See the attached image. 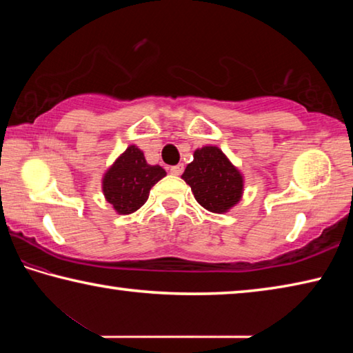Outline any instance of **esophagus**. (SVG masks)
I'll return each mask as SVG.
<instances>
[{"mask_svg": "<svg viewBox=\"0 0 353 353\" xmlns=\"http://www.w3.org/2000/svg\"><path fill=\"white\" fill-rule=\"evenodd\" d=\"M170 172H171L172 176H181L182 172H183V165L181 163V165H174V166H171Z\"/></svg>", "mask_w": 353, "mask_h": 353, "instance_id": "1", "label": "esophagus"}]
</instances>
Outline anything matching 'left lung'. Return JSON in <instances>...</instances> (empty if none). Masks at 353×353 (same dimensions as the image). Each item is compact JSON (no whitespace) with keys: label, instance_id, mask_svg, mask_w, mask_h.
Masks as SVG:
<instances>
[{"label":"left lung","instance_id":"obj_1","mask_svg":"<svg viewBox=\"0 0 353 353\" xmlns=\"http://www.w3.org/2000/svg\"><path fill=\"white\" fill-rule=\"evenodd\" d=\"M193 157L182 179L193 190L196 201L213 213H224L234 207L243 193L240 171L216 146L196 149Z\"/></svg>","mask_w":353,"mask_h":353}]
</instances>
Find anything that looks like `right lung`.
<instances>
[{"label":"right lung","mask_w":353,"mask_h":353,"mask_svg":"<svg viewBox=\"0 0 353 353\" xmlns=\"http://www.w3.org/2000/svg\"><path fill=\"white\" fill-rule=\"evenodd\" d=\"M165 176L162 166L148 165L140 149L129 146L105 172L104 196L119 214L134 213L145 204L149 191Z\"/></svg>","instance_id":"obj_1"}]
</instances>
